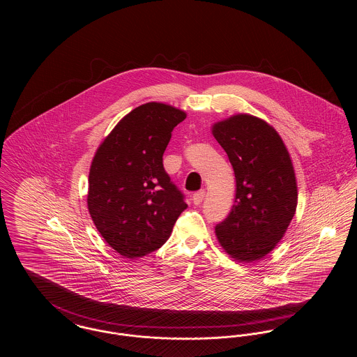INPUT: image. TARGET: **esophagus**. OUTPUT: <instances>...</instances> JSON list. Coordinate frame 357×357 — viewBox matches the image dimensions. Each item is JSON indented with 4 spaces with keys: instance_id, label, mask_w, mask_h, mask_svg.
<instances>
[{
    "instance_id": "esophagus-1",
    "label": "esophagus",
    "mask_w": 357,
    "mask_h": 357,
    "mask_svg": "<svg viewBox=\"0 0 357 357\" xmlns=\"http://www.w3.org/2000/svg\"><path fill=\"white\" fill-rule=\"evenodd\" d=\"M204 199V190H201V191H198V192H195L194 195H192V204H195V206H198V204H202V201Z\"/></svg>"
}]
</instances>
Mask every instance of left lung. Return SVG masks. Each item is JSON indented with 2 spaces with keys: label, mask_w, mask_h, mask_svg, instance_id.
<instances>
[{
  "label": "left lung",
  "mask_w": 357,
  "mask_h": 357,
  "mask_svg": "<svg viewBox=\"0 0 357 357\" xmlns=\"http://www.w3.org/2000/svg\"><path fill=\"white\" fill-rule=\"evenodd\" d=\"M211 132L231 163L236 204L215 236L238 262L269 255L285 236L297 208V179L282 137L266 120L236 114L215 121Z\"/></svg>",
  "instance_id": "obj_1"
}]
</instances>
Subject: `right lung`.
I'll use <instances>...</instances> for the list:
<instances>
[{"mask_svg":"<svg viewBox=\"0 0 357 357\" xmlns=\"http://www.w3.org/2000/svg\"><path fill=\"white\" fill-rule=\"evenodd\" d=\"M187 114L166 102L142 104L120 119L93 155L86 206L105 242L124 258L159 249L187 207L163 169V153Z\"/></svg>","mask_w":357,"mask_h":357,"instance_id":"1","label":"right lung"}]
</instances>
